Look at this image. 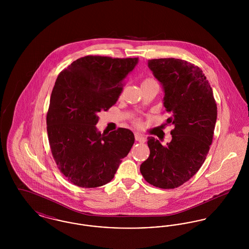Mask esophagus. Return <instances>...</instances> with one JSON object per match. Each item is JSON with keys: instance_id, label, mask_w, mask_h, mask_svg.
Here are the masks:
<instances>
[{"instance_id": "obj_1", "label": "esophagus", "mask_w": 249, "mask_h": 249, "mask_svg": "<svg viewBox=\"0 0 249 249\" xmlns=\"http://www.w3.org/2000/svg\"><path fill=\"white\" fill-rule=\"evenodd\" d=\"M134 137H135V140L138 141V142H145V141H146L145 137H143L142 135L139 134V133H135V134H134Z\"/></svg>"}]
</instances>
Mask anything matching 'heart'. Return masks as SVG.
<instances>
[{
	"instance_id": "obj_1",
	"label": "heart",
	"mask_w": 249,
	"mask_h": 249,
	"mask_svg": "<svg viewBox=\"0 0 249 249\" xmlns=\"http://www.w3.org/2000/svg\"><path fill=\"white\" fill-rule=\"evenodd\" d=\"M150 84H157V82L155 81L153 78H150V77L144 78V79L142 80V85H150ZM142 85H141V86H142ZM135 123H136L137 125H140V120H139V119H136V120H135Z\"/></svg>"
}]
</instances>
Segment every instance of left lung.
<instances>
[{
	"label": "left lung",
	"instance_id": "1",
	"mask_svg": "<svg viewBox=\"0 0 249 249\" xmlns=\"http://www.w3.org/2000/svg\"><path fill=\"white\" fill-rule=\"evenodd\" d=\"M148 66L164 88V107L173 125L172 141L162 145L154 137L150 155L140 166L150 185L172 190L189 181L201 168L210 145L217 116L213 90L201 69L184 59L148 60Z\"/></svg>",
	"mask_w": 249,
	"mask_h": 249
}]
</instances>
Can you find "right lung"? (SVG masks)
<instances>
[{"label": "right lung", "mask_w": 249, "mask_h": 249, "mask_svg": "<svg viewBox=\"0 0 249 249\" xmlns=\"http://www.w3.org/2000/svg\"><path fill=\"white\" fill-rule=\"evenodd\" d=\"M138 58L85 56L59 72L47 113L48 142L59 172L71 184L94 189L110 182L134 142L132 131H97L98 113L123 90Z\"/></svg>", "instance_id": "1"}]
</instances>
